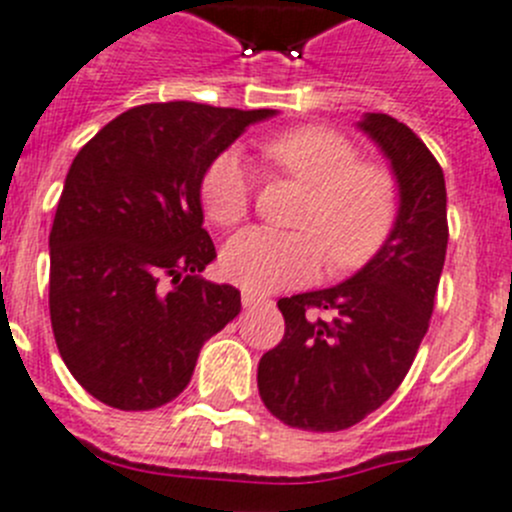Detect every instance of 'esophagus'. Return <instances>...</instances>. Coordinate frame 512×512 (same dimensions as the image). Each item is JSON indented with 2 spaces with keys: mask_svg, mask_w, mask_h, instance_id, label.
<instances>
[{
  "mask_svg": "<svg viewBox=\"0 0 512 512\" xmlns=\"http://www.w3.org/2000/svg\"><path fill=\"white\" fill-rule=\"evenodd\" d=\"M262 298L257 296V293H250V290H245V293H242V306H255V303H260Z\"/></svg>",
  "mask_w": 512,
  "mask_h": 512,
  "instance_id": "esophagus-1",
  "label": "esophagus"
}]
</instances>
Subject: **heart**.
<instances>
[{
    "mask_svg": "<svg viewBox=\"0 0 512 512\" xmlns=\"http://www.w3.org/2000/svg\"><path fill=\"white\" fill-rule=\"evenodd\" d=\"M278 173L308 191L296 227L280 234L247 229L227 242L222 270L255 293L293 288L319 275L352 273L375 260L400 214V186L390 168L362 160L359 147L329 127H296L262 142ZM255 176L234 150L216 155L201 178V206L216 227L232 229L250 216Z\"/></svg>",
    "mask_w": 512,
    "mask_h": 512,
    "instance_id": "b5f03b06",
    "label": "heart"
}]
</instances>
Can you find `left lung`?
<instances>
[{"mask_svg": "<svg viewBox=\"0 0 512 512\" xmlns=\"http://www.w3.org/2000/svg\"><path fill=\"white\" fill-rule=\"evenodd\" d=\"M359 127L398 176L393 234L347 283L280 298L285 334L257 367L267 411L303 431H344L398 390L431 324L444 270V170L398 119L367 114Z\"/></svg>", "mask_w": 512, "mask_h": 512, "instance_id": "left-lung-1", "label": "left lung"}]
</instances>
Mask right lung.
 I'll use <instances>...</instances> for the list:
<instances>
[{"instance_id": "right-lung-1", "label": "right lung", "mask_w": 512, "mask_h": 512, "mask_svg": "<svg viewBox=\"0 0 512 512\" xmlns=\"http://www.w3.org/2000/svg\"><path fill=\"white\" fill-rule=\"evenodd\" d=\"M273 109L140 104L101 127L66 176L50 229V324L86 393L153 411L191 382L239 290L199 278L216 257L201 178L247 124Z\"/></svg>"}]
</instances>
